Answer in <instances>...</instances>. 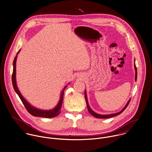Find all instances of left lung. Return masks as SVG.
<instances>
[{"instance_id":"left-lung-1","label":"left lung","mask_w":152,"mask_h":152,"mask_svg":"<svg viewBox=\"0 0 152 152\" xmlns=\"http://www.w3.org/2000/svg\"><path fill=\"white\" fill-rule=\"evenodd\" d=\"M135 81H136V80H137V69H136V65H135ZM84 96H85V99H86V104H87V109H88V112L93 115V116H94V117H96V118H111V117H115V116H117V115H118L119 114H121L125 109H126V108L128 107V104H129V102L131 101V99L128 101V103L126 104V105H125V107L120 111V112H119L118 113H115V114H110V115H100V114H96V113H95L94 111H93L91 110V108H90V107H89V105H88V102H87V96H86V92L84 93Z\"/></svg>"}]
</instances>
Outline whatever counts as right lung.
I'll return each mask as SVG.
<instances>
[{
	"instance_id": "obj_1",
	"label": "right lung",
	"mask_w": 152,
	"mask_h": 152,
	"mask_svg": "<svg viewBox=\"0 0 152 152\" xmlns=\"http://www.w3.org/2000/svg\"><path fill=\"white\" fill-rule=\"evenodd\" d=\"M19 52H20V50L18 51L17 55L19 53ZM17 57V56L16 55V57L15 58V59L13 61V73H12V83H13V88H14L15 91L17 93L18 97H20L21 101H22L23 104H24V105L25 108H26V110H27V111L34 117L51 118L58 116L61 113V109L62 107V104L63 99H64V91L67 86L65 87V88L61 94V99L59 100V102L54 109H53L52 110H50V111H44V110H38V109L34 108L33 106H31L29 103H28V102L23 98V97L21 96V93H20L19 90L17 88L16 81V62Z\"/></svg>"
}]
</instances>
